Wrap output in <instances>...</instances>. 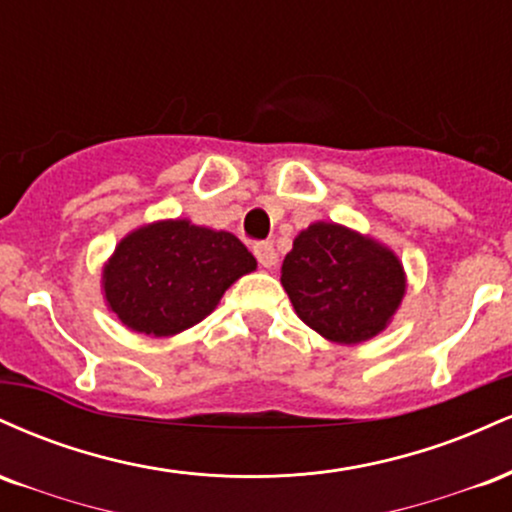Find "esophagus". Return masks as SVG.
I'll return each mask as SVG.
<instances>
[{
    "label": "esophagus",
    "instance_id": "34e87169",
    "mask_svg": "<svg viewBox=\"0 0 512 512\" xmlns=\"http://www.w3.org/2000/svg\"><path fill=\"white\" fill-rule=\"evenodd\" d=\"M252 252H255L257 262H260L262 267H272V264L276 262V252H274L272 243H257L255 248H252Z\"/></svg>",
    "mask_w": 512,
    "mask_h": 512
}]
</instances>
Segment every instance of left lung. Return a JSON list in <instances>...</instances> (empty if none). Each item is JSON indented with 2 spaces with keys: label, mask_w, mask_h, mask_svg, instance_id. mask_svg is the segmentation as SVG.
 Here are the masks:
<instances>
[{
  "label": "left lung",
  "mask_w": 512,
  "mask_h": 512,
  "mask_svg": "<svg viewBox=\"0 0 512 512\" xmlns=\"http://www.w3.org/2000/svg\"><path fill=\"white\" fill-rule=\"evenodd\" d=\"M281 284L305 325L339 344H361L383 332L404 296L395 252L322 221L293 240Z\"/></svg>",
  "instance_id": "obj_1"
}]
</instances>
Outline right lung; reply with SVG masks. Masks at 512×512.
Masks as SVG:
<instances>
[{
	"instance_id": "1",
	"label": "right lung",
	"mask_w": 512,
	"mask_h": 512,
	"mask_svg": "<svg viewBox=\"0 0 512 512\" xmlns=\"http://www.w3.org/2000/svg\"><path fill=\"white\" fill-rule=\"evenodd\" d=\"M255 267L233 233L158 221L117 245L103 272L105 301L129 330L170 337L204 320L228 286Z\"/></svg>"
}]
</instances>
